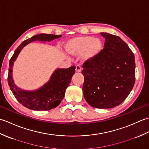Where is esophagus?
I'll return each instance as SVG.
<instances>
[{
	"mask_svg": "<svg viewBox=\"0 0 149 149\" xmlns=\"http://www.w3.org/2000/svg\"><path fill=\"white\" fill-rule=\"evenodd\" d=\"M75 72H81V67L79 65H77L75 66Z\"/></svg>",
	"mask_w": 149,
	"mask_h": 149,
	"instance_id": "1",
	"label": "esophagus"
}]
</instances>
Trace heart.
<instances>
[{
  "label": "heart",
  "mask_w": 149,
  "mask_h": 149,
  "mask_svg": "<svg viewBox=\"0 0 149 149\" xmlns=\"http://www.w3.org/2000/svg\"><path fill=\"white\" fill-rule=\"evenodd\" d=\"M102 48V44L99 38L92 36L76 37L68 41L66 49L73 56L81 55L84 60L92 59L97 56Z\"/></svg>",
  "instance_id": "b5f03b06"
}]
</instances>
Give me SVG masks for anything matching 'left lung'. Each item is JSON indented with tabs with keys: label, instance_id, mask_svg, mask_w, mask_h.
Masks as SVG:
<instances>
[{
	"label": "left lung",
	"instance_id": "8db88e82",
	"mask_svg": "<svg viewBox=\"0 0 149 149\" xmlns=\"http://www.w3.org/2000/svg\"><path fill=\"white\" fill-rule=\"evenodd\" d=\"M104 49L97 57L84 63L82 74L85 100L95 108L120 105L130 93L135 83L134 55L118 36L101 33Z\"/></svg>",
	"mask_w": 149,
	"mask_h": 149
}]
</instances>
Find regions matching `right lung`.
<instances>
[{
	"mask_svg": "<svg viewBox=\"0 0 149 149\" xmlns=\"http://www.w3.org/2000/svg\"><path fill=\"white\" fill-rule=\"evenodd\" d=\"M61 35L40 34L24 41L9 60L8 82L9 86L15 97L27 108L35 111H47L55 108L61 103L65 97V90L70 84L72 77L75 74V66L68 68L57 69L53 73L50 81L40 88L33 91H27L19 89L15 84L12 77V68L14 61L23 47L34 41H51L58 38Z\"/></svg>",
	"mask_w": 149,
	"mask_h": 149,
	"instance_id": "right-lung-1",
	"label": "right lung"
}]
</instances>
